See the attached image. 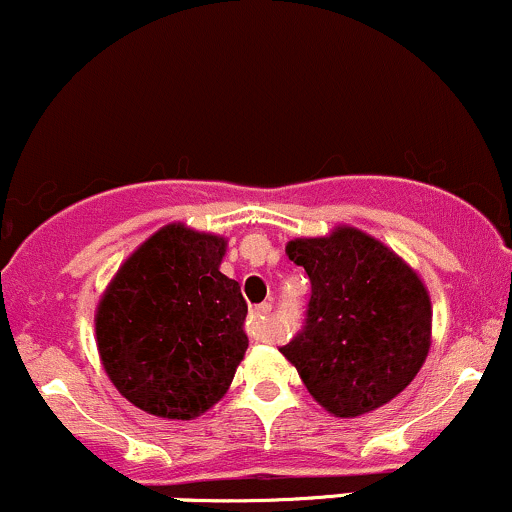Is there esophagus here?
Instances as JSON below:
<instances>
[{"label":"esophagus","mask_w":512,"mask_h":512,"mask_svg":"<svg viewBox=\"0 0 512 512\" xmlns=\"http://www.w3.org/2000/svg\"><path fill=\"white\" fill-rule=\"evenodd\" d=\"M268 315H271V305H268V302H263V305H258L249 312V322H246V329H249L251 339H256V342H263V339H266Z\"/></svg>","instance_id":"1"}]
</instances>
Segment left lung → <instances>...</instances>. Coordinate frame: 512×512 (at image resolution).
I'll list each match as a JSON object with an SVG mask.
<instances>
[{
    "label": "left lung",
    "mask_w": 512,
    "mask_h": 512,
    "mask_svg": "<svg viewBox=\"0 0 512 512\" xmlns=\"http://www.w3.org/2000/svg\"><path fill=\"white\" fill-rule=\"evenodd\" d=\"M312 283L305 324L280 354L337 417L371 412L410 386L427 359L432 305L420 276L354 227L285 246Z\"/></svg>",
    "instance_id": "left-lung-1"
}]
</instances>
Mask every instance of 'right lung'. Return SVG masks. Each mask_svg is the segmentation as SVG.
Wrapping results in <instances>:
<instances>
[{
	"label": "right lung",
	"instance_id": "1",
	"mask_svg": "<svg viewBox=\"0 0 512 512\" xmlns=\"http://www.w3.org/2000/svg\"><path fill=\"white\" fill-rule=\"evenodd\" d=\"M224 251V236L168 224L126 258L97 305L104 371L148 415L192 420L232 386L249 307L219 271Z\"/></svg>",
	"mask_w": 512,
	"mask_h": 512
}]
</instances>
